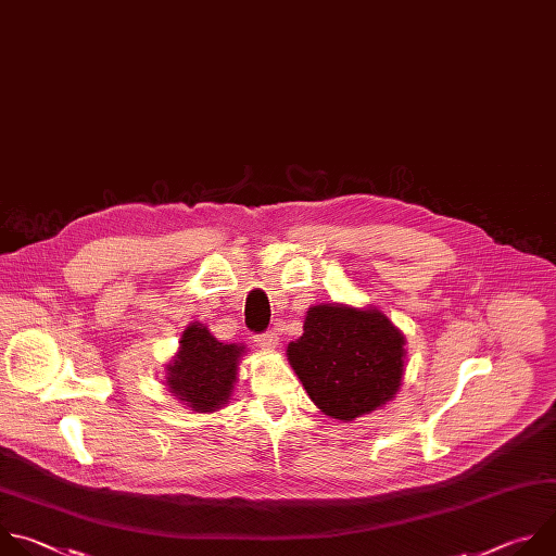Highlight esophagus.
I'll return each mask as SVG.
<instances>
[{"label":"esophagus","instance_id":"1","mask_svg":"<svg viewBox=\"0 0 556 556\" xmlns=\"http://www.w3.org/2000/svg\"><path fill=\"white\" fill-rule=\"evenodd\" d=\"M254 342L265 349V351H274L278 346V336L274 330H265V332H258V336L254 338Z\"/></svg>","mask_w":556,"mask_h":556}]
</instances>
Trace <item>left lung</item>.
Listing matches in <instances>:
<instances>
[{
    "instance_id": "obj_1",
    "label": "left lung",
    "mask_w": 556,
    "mask_h": 556,
    "mask_svg": "<svg viewBox=\"0 0 556 556\" xmlns=\"http://www.w3.org/2000/svg\"><path fill=\"white\" fill-rule=\"evenodd\" d=\"M403 336L375 308L311 306L304 332L287 349L311 401L328 416L353 420L390 401L403 377Z\"/></svg>"
}]
</instances>
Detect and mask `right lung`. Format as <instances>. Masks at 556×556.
Masks as SVG:
<instances>
[{
	"label": "right lung",
	"instance_id": "obj_1",
	"mask_svg": "<svg viewBox=\"0 0 556 556\" xmlns=\"http://www.w3.org/2000/svg\"><path fill=\"white\" fill-rule=\"evenodd\" d=\"M181 349L168 366V388L194 412H214L230 399L243 346L224 344L199 321L181 336Z\"/></svg>",
	"mask_w": 556,
	"mask_h": 556
}]
</instances>
